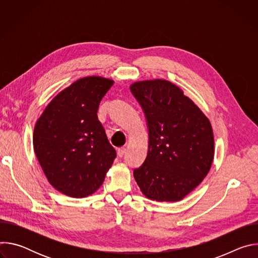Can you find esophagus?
Here are the masks:
<instances>
[{"label": "esophagus", "instance_id": "1", "mask_svg": "<svg viewBox=\"0 0 258 258\" xmlns=\"http://www.w3.org/2000/svg\"><path fill=\"white\" fill-rule=\"evenodd\" d=\"M125 148L124 147H121V148H118L117 149V155H118V157H122L124 154H125Z\"/></svg>", "mask_w": 258, "mask_h": 258}]
</instances>
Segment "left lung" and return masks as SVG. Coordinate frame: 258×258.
Segmentation results:
<instances>
[{
	"instance_id": "1",
	"label": "left lung",
	"mask_w": 258,
	"mask_h": 258,
	"mask_svg": "<svg viewBox=\"0 0 258 258\" xmlns=\"http://www.w3.org/2000/svg\"><path fill=\"white\" fill-rule=\"evenodd\" d=\"M131 92L142 106L149 130L144 163L134 170L142 193L151 200L176 202L204 179L214 157L209 119L172 83L136 82Z\"/></svg>"
}]
</instances>
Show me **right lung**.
I'll return each instance as SVG.
<instances>
[{
	"label": "right lung",
	"instance_id": "obj_1",
	"mask_svg": "<svg viewBox=\"0 0 258 258\" xmlns=\"http://www.w3.org/2000/svg\"><path fill=\"white\" fill-rule=\"evenodd\" d=\"M113 84L95 76L78 80L48 104L35 123V156L49 182L66 196L95 193L116 157L97 115Z\"/></svg>",
	"mask_w": 258,
	"mask_h": 258
}]
</instances>
